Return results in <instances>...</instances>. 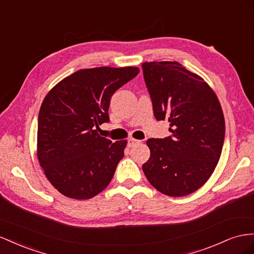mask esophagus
<instances>
[{"mask_svg":"<svg viewBox=\"0 0 254 254\" xmlns=\"http://www.w3.org/2000/svg\"><path fill=\"white\" fill-rule=\"evenodd\" d=\"M141 141L140 140H136V139H133V138H129L128 139V147H132L134 146L135 144H139Z\"/></svg>","mask_w":254,"mask_h":254,"instance_id":"1","label":"esophagus"}]
</instances>
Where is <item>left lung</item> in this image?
Listing matches in <instances>:
<instances>
[{
	"instance_id": "left-lung-1",
	"label": "left lung",
	"mask_w": 254,
	"mask_h": 254,
	"mask_svg": "<svg viewBox=\"0 0 254 254\" xmlns=\"http://www.w3.org/2000/svg\"><path fill=\"white\" fill-rule=\"evenodd\" d=\"M143 76L155 118L169 120L171 135L148 139L142 169L161 193L184 196L200 189L220 159L225 124L212 88L177 62H145Z\"/></svg>"
}]
</instances>
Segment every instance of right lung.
I'll use <instances>...</instances> for the list:
<instances>
[{
  "mask_svg": "<svg viewBox=\"0 0 254 254\" xmlns=\"http://www.w3.org/2000/svg\"><path fill=\"white\" fill-rule=\"evenodd\" d=\"M139 71L132 66L80 69L47 94L38 114L37 157L63 195L87 200L110 184L127 141L113 143L97 128L109 122L112 95Z\"/></svg>",
  "mask_w": 254,
  "mask_h": 254,
  "instance_id": "right-lung-1",
  "label": "right lung"
}]
</instances>
